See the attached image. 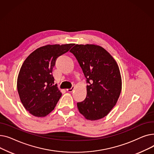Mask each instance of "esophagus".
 Here are the masks:
<instances>
[{
  "label": "esophagus",
  "instance_id": "34e87169",
  "mask_svg": "<svg viewBox=\"0 0 154 154\" xmlns=\"http://www.w3.org/2000/svg\"><path fill=\"white\" fill-rule=\"evenodd\" d=\"M74 88H75V87H74V86H72L70 88H67V92H72L73 91H74Z\"/></svg>",
  "mask_w": 154,
  "mask_h": 154
}]
</instances>
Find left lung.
<instances>
[{"label":"left lung","instance_id":"obj_1","mask_svg":"<svg viewBox=\"0 0 154 154\" xmlns=\"http://www.w3.org/2000/svg\"><path fill=\"white\" fill-rule=\"evenodd\" d=\"M76 57L87 79V97L77 103L87 119L96 120L106 117L118 100L122 79L118 65L100 46L76 44L70 51Z\"/></svg>","mask_w":154,"mask_h":154}]
</instances>
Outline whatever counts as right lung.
<instances>
[{
    "instance_id": "right-lung-1",
    "label": "right lung",
    "mask_w": 154,
    "mask_h": 154,
    "mask_svg": "<svg viewBox=\"0 0 154 154\" xmlns=\"http://www.w3.org/2000/svg\"><path fill=\"white\" fill-rule=\"evenodd\" d=\"M74 45L41 47L32 52L23 62L17 87L23 107L32 115L43 117L54 109L62 93L54 84L53 67L57 58L67 52Z\"/></svg>"
}]
</instances>
